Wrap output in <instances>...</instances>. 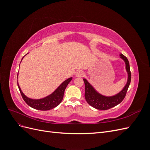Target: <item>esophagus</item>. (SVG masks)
Listing matches in <instances>:
<instances>
[{"label":"esophagus","instance_id":"obj_1","mask_svg":"<svg viewBox=\"0 0 150 150\" xmlns=\"http://www.w3.org/2000/svg\"><path fill=\"white\" fill-rule=\"evenodd\" d=\"M75 76L76 77H77V78H82V77L84 76V72L82 71H79L76 72Z\"/></svg>","mask_w":150,"mask_h":150}]
</instances>
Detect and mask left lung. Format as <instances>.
<instances>
[{
    "label": "left lung",
    "instance_id": "8db88e82",
    "mask_svg": "<svg viewBox=\"0 0 150 150\" xmlns=\"http://www.w3.org/2000/svg\"><path fill=\"white\" fill-rule=\"evenodd\" d=\"M120 58L125 63V69L128 74V78L125 86L119 93L112 96H104L97 91L92 84L86 79H83L85 84V99L87 103L93 108L99 110H106L119 104L125 98L127 90L131 83V72L129 63L127 57L123 54H120Z\"/></svg>",
    "mask_w": 150,
    "mask_h": 150
}]
</instances>
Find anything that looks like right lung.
<instances>
[{"label": "right lung", "mask_w": 150, "mask_h": 150, "mask_svg": "<svg viewBox=\"0 0 150 150\" xmlns=\"http://www.w3.org/2000/svg\"><path fill=\"white\" fill-rule=\"evenodd\" d=\"M27 54H25V55H27ZM24 56L22 57V59L24 57ZM72 78L71 77V78L67 79L64 81H63V82L55 90H54V92L48 95V96L40 99H32L25 96L24 93L22 91L19 84L18 83V81L17 86L22 95V98H23L24 101L28 104L29 106L34 109H35V110H39L41 111H47L56 108L61 103V101H62L63 96H64V91L67 87V86L70 83V81L72 80Z\"/></svg>", "instance_id": "add662e5"}]
</instances>
